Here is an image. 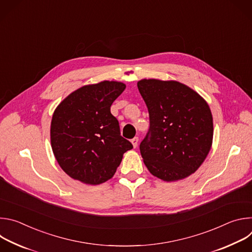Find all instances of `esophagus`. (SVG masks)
<instances>
[{"label":"esophagus","mask_w":252,"mask_h":252,"mask_svg":"<svg viewBox=\"0 0 252 252\" xmlns=\"http://www.w3.org/2000/svg\"><path fill=\"white\" fill-rule=\"evenodd\" d=\"M130 141H131V143H132L133 148L135 149V148L137 147V145H138V137H137V136H134Z\"/></svg>","instance_id":"34e87169"}]
</instances>
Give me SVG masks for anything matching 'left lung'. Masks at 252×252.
I'll use <instances>...</instances> for the list:
<instances>
[{"label": "left lung", "instance_id": "1", "mask_svg": "<svg viewBox=\"0 0 252 252\" xmlns=\"http://www.w3.org/2000/svg\"><path fill=\"white\" fill-rule=\"evenodd\" d=\"M138 91L150 114V130L139 146L150 172L164 182L184 179L202 164L213 138L206 100L176 81L143 79Z\"/></svg>", "mask_w": 252, "mask_h": 252}]
</instances>
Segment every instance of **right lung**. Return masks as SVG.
<instances>
[{
	"mask_svg": "<svg viewBox=\"0 0 252 252\" xmlns=\"http://www.w3.org/2000/svg\"><path fill=\"white\" fill-rule=\"evenodd\" d=\"M126 85L103 81L84 86L63 98L51 123V145L61 168L85 185L112 178L124 154L132 149L121 135L111 105Z\"/></svg>",
	"mask_w": 252,
	"mask_h": 252,
	"instance_id": "right-lung-1",
	"label": "right lung"
}]
</instances>
